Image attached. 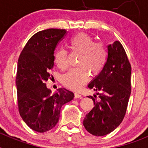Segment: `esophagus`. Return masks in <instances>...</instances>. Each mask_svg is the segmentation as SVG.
<instances>
[{"instance_id":"obj_1","label":"esophagus","mask_w":148,"mask_h":148,"mask_svg":"<svg viewBox=\"0 0 148 148\" xmlns=\"http://www.w3.org/2000/svg\"><path fill=\"white\" fill-rule=\"evenodd\" d=\"M74 98H75V99H81V98H82V95H81V94L78 93V92H75V93L74 94Z\"/></svg>"}]
</instances>
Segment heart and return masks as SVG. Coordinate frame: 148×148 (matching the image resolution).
Instances as JSON below:
<instances>
[{"label":"heart","mask_w":148,"mask_h":148,"mask_svg":"<svg viewBox=\"0 0 148 148\" xmlns=\"http://www.w3.org/2000/svg\"><path fill=\"white\" fill-rule=\"evenodd\" d=\"M73 53L80 54L78 63L79 66L68 72L63 77V84L68 88L78 90L89 81L90 73L95 76L101 73L108 59V51L101 43H95L91 36L79 33L70 39L69 42ZM55 63L61 70L68 66L67 53L59 49L55 56Z\"/></svg>","instance_id":"1"}]
</instances>
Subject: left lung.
Returning <instances> with one entry per match:
<instances>
[{
    "instance_id": "obj_1",
    "label": "left lung",
    "mask_w": 148,
    "mask_h": 148,
    "mask_svg": "<svg viewBox=\"0 0 148 148\" xmlns=\"http://www.w3.org/2000/svg\"><path fill=\"white\" fill-rule=\"evenodd\" d=\"M108 54L101 73L88 84L100 99L88 96L93 101L94 107L83 121L86 130L96 136L107 135L121 124L131 92V66L121 43L116 40L108 45Z\"/></svg>"
}]
</instances>
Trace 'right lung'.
<instances>
[{
    "label": "right lung",
    "instance_id": "right-lung-1",
    "mask_svg": "<svg viewBox=\"0 0 148 148\" xmlns=\"http://www.w3.org/2000/svg\"><path fill=\"white\" fill-rule=\"evenodd\" d=\"M66 33L59 29L38 32L18 58L15 80L18 110L23 121L38 133L53 129L59 120L61 107L74 98V93L65 88L51 94L45 84L54 66L55 49Z\"/></svg>",
    "mask_w": 148,
    "mask_h": 148
}]
</instances>
